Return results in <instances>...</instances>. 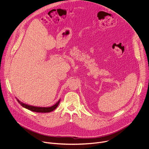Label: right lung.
I'll return each mask as SVG.
<instances>
[{"label":"right lung","mask_w":149,"mask_h":149,"mask_svg":"<svg viewBox=\"0 0 149 149\" xmlns=\"http://www.w3.org/2000/svg\"><path fill=\"white\" fill-rule=\"evenodd\" d=\"M60 100H61L59 99V101L55 104L51 106V107H35V106L26 104L25 103H23L22 102H21L18 99H17V101H18V102L21 105H22L23 107H24V108H25L28 110H29L32 111L36 112V113H49V112H51V111H54L58 106V105L60 102Z\"/></svg>","instance_id":"1"}]
</instances>
